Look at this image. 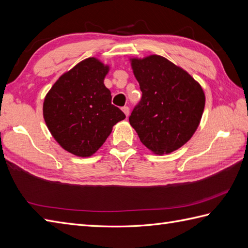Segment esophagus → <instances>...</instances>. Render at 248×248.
<instances>
[{"label":"esophagus","mask_w":248,"mask_h":248,"mask_svg":"<svg viewBox=\"0 0 248 248\" xmlns=\"http://www.w3.org/2000/svg\"><path fill=\"white\" fill-rule=\"evenodd\" d=\"M122 110H123V112L125 114V116L128 117L129 114H130V108H129L128 107H124V108H122Z\"/></svg>","instance_id":"obj_1"}]
</instances>
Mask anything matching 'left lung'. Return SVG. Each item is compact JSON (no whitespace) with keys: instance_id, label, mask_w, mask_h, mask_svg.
<instances>
[{"instance_id":"8db88e82","label":"left lung","mask_w":248,"mask_h":248,"mask_svg":"<svg viewBox=\"0 0 248 248\" xmlns=\"http://www.w3.org/2000/svg\"><path fill=\"white\" fill-rule=\"evenodd\" d=\"M142 92L129 118L152 153L169 154L193 136L202 119L205 93L187 71L159 55L130 58Z\"/></svg>"}]
</instances>
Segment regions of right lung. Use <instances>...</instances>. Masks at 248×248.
I'll list each match as a JSON object with an SVG mask.
<instances>
[{"mask_svg":"<svg viewBox=\"0 0 248 248\" xmlns=\"http://www.w3.org/2000/svg\"><path fill=\"white\" fill-rule=\"evenodd\" d=\"M108 71L110 65L90 57L62 74L44 98L43 117L51 136L76 156H92L125 118L103 83Z\"/></svg>","mask_w":248,"mask_h":248,"instance_id":"obj_1","label":"right lung"}]
</instances>
